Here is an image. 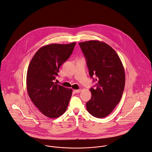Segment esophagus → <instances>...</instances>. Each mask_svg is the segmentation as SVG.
<instances>
[{
	"label": "esophagus",
	"mask_w": 152,
	"mask_h": 152,
	"mask_svg": "<svg viewBox=\"0 0 152 152\" xmlns=\"http://www.w3.org/2000/svg\"><path fill=\"white\" fill-rule=\"evenodd\" d=\"M81 90H74V92H75V93H80Z\"/></svg>",
	"instance_id": "34e87169"
}]
</instances>
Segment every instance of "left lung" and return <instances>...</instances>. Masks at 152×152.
<instances>
[{
	"label": "left lung",
	"instance_id": "obj_1",
	"mask_svg": "<svg viewBox=\"0 0 152 152\" xmlns=\"http://www.w3.org/2000/svg\"><path fill=\"white\" fill-rule=\"evenodd\" d=\"M86 59L89 74L97 81L91 87V99L86 103L90 114L97 118L109 115L118 104L125 86V72L123 64L110 45L99 41L79 43Z\"/></svg>",
	"mask_w": 152,
	"mask_h": 152
}]
</instances>
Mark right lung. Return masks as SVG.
I'll return each instance as SVG.
<instances>
[{"mask_svg": "<svg viewBox=\"0 0 152 152\" xmlns=\"http://www.w3.org/2000/svg\"><path fill=\"white\" fill-rule=\"evenodd\" d=\"M76 42L51 44L37 51L29 65L26 88L34 105L45 116L55 118L66 111L72 90L54 83L59 68L72 54Z\"/></svg>", "mask_w": 152, "mask_h": 152, "instance_id": "right-lung-1", "label": "right lung"}]
</instances>
